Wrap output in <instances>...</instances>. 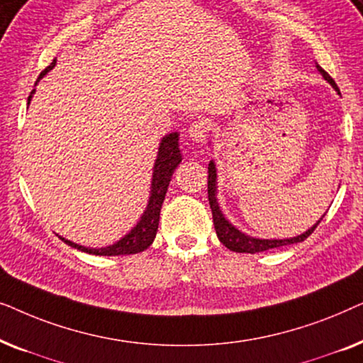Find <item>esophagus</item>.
<instances>
[{
	"label": "esophagus",
	"instance_id": "obj_1",
	"mask_svg": "<svg viewBox=\"0 0 363 363\" xmlns=\"http://www.w3.org/2000/svg\"><path fill=\"white\" fill-rule=\"evenodd\" d=\"M210 128H211V125L208 121H195L190 127H188V135H190L193 142L203 143L206 140Z\"/></svg>",
	"mask_w": 363,
	"mask_h": 363
}]
</instances>
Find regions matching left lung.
Segmentation results:
<instances>
[{"mask_svg":"<svg viewBox=\"0 0 363 363\" xmlns=\"http://www.w3.org/2000/svg\"><path fill=\"white\" fill-rule=\"evenodd\" d=\"M317 69H319V72L324 76L325 81L329 82L337 92H339V87H337L334 79H332L329 74L319 66V64H317ZM208 201H210V208L213 213V225H215L218 240H220L228 250L235 252H251V255H256V252L272 250V247H281L287 245H294V242H301L314 233L317 225H319L322 218H324L322 216L320 220L311 228V230H307L306 233H302V235L296 238H289V240H259V238H251L245 235V233L236 230V228L233 226L225 216H223V213L220 210V205H218V200H216V167L213 160L208 163Z\"/></svg>","mask_w":363,"mask_h":363,"instance_id":"left-lung-1","label":"left lung"}]
</instances>
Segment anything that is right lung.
<instances>
[{"instance_id": "obj_1", "label": "right lung", "mask_w": 363, "mask_h": 363, "mask_svg": "<svg viewBox=\"0 0 363 363\" xmlns=\"http://www.w3.org/2000/svg\"><path fill=\"white\" fill-rule=\"evenodd\" d=\"M54 66V61L51 66H48L44 71L39 74L38 81L41 79L48 71H51ZM34 91L31 96L28 97V106L29 101H31ZM182 162V153L180 148H178V133L172 132L162 138L160 148H158V155L155 160V167H153V178H152V190H150V200H148L147 210L143 213L140 221L137 223V226L133 230L113 242L112 246L107 247H99V250H94V247H86L79 246L76 242L67 241L61 238V240L66 242V245L76 247L79 251L89 252V255L96 256H121V255H137L143 250H147L148 246L152 245L153 240H155L157 230H158V221H160V210L162 203L165 200L168 185H170L172 175L178 167V163Z\"/></svg>"}]
</instances>
